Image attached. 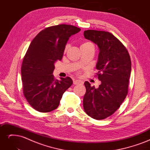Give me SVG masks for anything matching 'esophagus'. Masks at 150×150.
Returning a JSON list of instances; mask_svg holds the SVG:
<instances>
[{
	"instance_id": "esophagus-1",
	"label": "esophagus",
	"mask_w": 150,
	"mask_h": 150,
	"mask_svg": "<svg viewBox=\"0 0 150 150\" xmlns=\"http://www.w3.org/2000/svg\"><path fill=\"white\" fill-rule=\"evenodd\" d=\"M80 83H81V81H79V80H74V81H73V84H74V85L79 84H80Z\"/></svg>"
}]
</instances>
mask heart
<instances>
[{"label":"heart","instance_id":"obj_1","mask_svg":"<svg viewBox=\"0 0 150 150\" xmlns=\"http://www.w3.org/2000/svg\"><path fill=\"white\" fill-rule=\"evenodd\" d=\"M91 45H93L91 43L89 42H83L82 44L80 46V48H83L84 47H86V46H91ZM67 49V47L66 48V49Z\"/></svg>","mask_w":150,"mask_h":150}]
</instances>
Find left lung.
<instances>
[{
  "label": "left lung",
  "mask_w": 150,
  "mask_h": 150,
  "mask_svg": "<svg viewBox=\"0 0 150 150\" xmlns=\"http://www.w3.org/2000/svg\"><path fill=\"white\" fill-rule=\"evenodd\" d=\"M84 36L99 49L96 75L101 84L95 88L88 81L84 83L83 107L88 116L101 120L111 116L128 94L131 58L126 47L109 32L87 30Z\"/></svg>",
  "instance_id": "left-lung-1"
}]
</instances>
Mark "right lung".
<instances>
[{"label": "right lung", "instance_id": "1", "mask_svg": "<svg viewBox=\"0 0 150 150\" xmlns=\"http://www.w3.org/2000/svg\"><path fill=\"white\" fill-rule=\"evenodd\" d=\"M80 30L71 25L51 26L32 40L22 61L21 76L24 97L36 111L47 112L55 110L72 84L69 77L59 81L52 73L54 63L62 59L69 37Z\"/></svg>", "mask_w": 150, "mask_h": 150}]
</instances>
